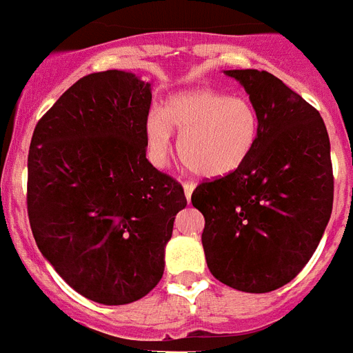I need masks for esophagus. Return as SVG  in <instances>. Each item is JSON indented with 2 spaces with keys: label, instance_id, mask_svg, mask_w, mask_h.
Instances as JSON below:
<instances>
[{
  "label": "esophagus",
  "instance_id": "esophagus-1",
  "mask_svg": "<svg viewBox=\"0 0 353 353\" xmlns=\"http://www.w3.org/2000/svg\"><path fill=\"white\" fill-rule=\"evenodd\" d=\"M193 190H194L193 182H184V193H185V199H188V202H190L191 194H193Z\"/></svg>",
  "mask_w": 353,
  "mask_h": 353
}]
</instances>
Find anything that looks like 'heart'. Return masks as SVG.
Segmentation results:
<instances>
[{
  "label": "heart",
  "mask_w": 353,
  "mask_h": 353,
  "mask_svg": "<svg viewBox=\"0 0 353 353\" xmlns=\"http://www.w3.org/2000/svg\"><path fill=\"white\" fill-rule=\"evenodd\" d=\"M171 129L180 132L179 157L200 179H224L244 165L259 137V114L244 98L215 91H190L149 112L145 140L157 162L168 157Z\"/></svg>",
  "instance_id": "1"
}]
</instances>
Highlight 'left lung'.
I'll return each instance as SVG.
<instances>
[{"label": "left lung", "instance_id": "obj_1", "mask_svg": "<svg viewBox=\"0 0 353 353\" xmlns=\"http://www.w3.org/2000/svg\"><path fill=\"white\" fill-rule=\"evenodd\" d=\"M259 114L253 153L239 171L204 180L191 204L204 215L205 262L230 288L288 284L317 250L334 204L330 138L319 111L266 70H224Z\"/></svg>", "mask_w": 353, "mask_h": 353}]
</instances>
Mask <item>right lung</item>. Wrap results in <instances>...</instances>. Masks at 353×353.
I'll return each instance as SVG.
<instances>
[{
	"label": "right lung",
	"instance_id": "add662e5",
	"mask_svg": "<svg viewBox=\"0 0 353 353\" xmlns=\"http://www.w3.org/2000/svg\"><path fill=\"white\" fill-rule=\"evenodd\" d=\"M149 107L151 83L132 72L87 74L30 140L34 241L70 288L107 306L160 283L174 216L188 204L182 185L145 159Z\"/></svg>",
	"mask_w": 353,
	"mask_h": 353
}]
</instances>
